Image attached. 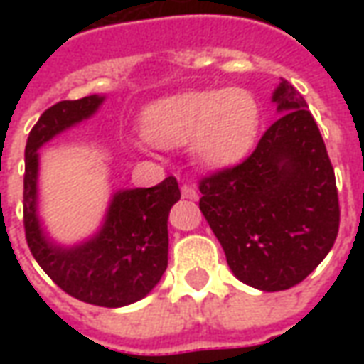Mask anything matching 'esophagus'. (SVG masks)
Segmentation results:
<instances>
[{"label": "esophagus", "instance_id": "1", "mask_svg": "<svg viewBox=\"0 0 364 364\" xmlns=\"http://www.w3.org/2000/svg\"><path fill=\"white\" fill-rule=\"evenodd\" d=\"M181 195H183V198H191V200H197L198 198L197 189H195L193 185H183Z\"/></svg>", "mask_w": 364, "mask_h": 364}]
</instances>
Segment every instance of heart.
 <instances>
[{"label":"heart","mask_w":364,"mask_h":364,"mask_svg":"<svg viewBox=\"0 0 364 364\" xmlns=\"http://www.w3.org/2000/svg\"><path fill=\"white\" fill-rule=\"evenodd\" d=\"M261 109L250 91H187L148 105L140 114L144 136L161 148L189 144L191 158L205 167L236 164L255 144Z\"/></svg>","instance_id":"b5f03b06"}]
</instances>
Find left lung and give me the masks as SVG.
<instances>
[{"instance_id":"left-lung-1","label":"left lung","mask_w":364,"mask_h":364,"mask_svg":"<svg viewBox=\"0 0 364 364\" xmlns=\"http://www.w3.org/2000/svg\"><path fill=\"white\" fill-rule=\"evenodd\" d=\"M273 103L281 117L252 156L198 185L200 213L228 267L265 292L304 281L339 230L336 173L304 97L282 80Z\"/></svg>"}]
</instances>
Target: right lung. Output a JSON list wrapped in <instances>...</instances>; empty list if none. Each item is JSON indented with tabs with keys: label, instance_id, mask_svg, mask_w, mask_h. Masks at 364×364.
<instances>
[{
	"label": "right lung",
	"instance_id": "right-lung-1",
	"mask_svg": "<svg viewBox=\"0 0 364 364\" xmlns=\"http://www.w3.org/2000/svg\"><path fill=\"white\" fill-rule=\"evenodd\" d=\"M105 95L60 101L43 112L25 148V236L31 253L60 289L82 302L120 308L148 296L167 269V218L181 198L175 177L150 189H122L111 197L103 224L80 244L62 245L38 216V150L68 128L91 119Z\"/></svg>",
	"mask_w": 364,
	"mask_h": 364
}]
</instances>
